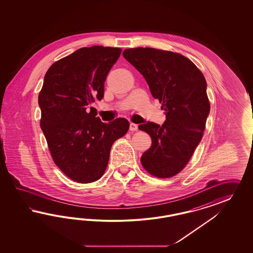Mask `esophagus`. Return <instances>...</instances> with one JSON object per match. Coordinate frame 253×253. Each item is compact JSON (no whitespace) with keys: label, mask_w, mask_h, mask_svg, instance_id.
<instances>
[{"label":"esophagus","mask_w":253,"mask_h":253,"mask_svg":"<svg viewBox=\"0 0 253 253\" xmlns=\"http://www.w3.org/2000/svg\"><path fill=\"white\" fill-rule=\"evenodd\" d=\"M138 125L135 123H130V130H137Z\"/></svg>","instance_id":"34e87169"}]
</instances>
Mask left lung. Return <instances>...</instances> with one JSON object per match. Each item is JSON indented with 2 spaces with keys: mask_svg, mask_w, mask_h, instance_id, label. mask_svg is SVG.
<instances>
[{
  "mask_svg": "<svg viewBox=\"0 0 253 253\" xmlns=\"http://www.w3.org/2000/svg\"><path fill=\"white\" fill-rule=\"evenodd\" d=\"M123 54L146 79L166 115L161 126L149 122L139 125L152 139L141 163L154 176H174L191 159L205 130L211 107L206 80L182 54L143 47L126 49Z\"/></svg>",
  "mask_w": 253,
  "mask_h": 253,
  "instance_id": "obj_1",
  "label": "left lung"
}]
</instances>
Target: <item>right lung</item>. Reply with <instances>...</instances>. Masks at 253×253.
Returning a JSON list of instances; mask_svg holds the SVG:
<instances>
[{"label": "right lung", "instance_id": "obj_1", "mask_svg": "<svg viewBox=\"0 0 253 253\" xmlns=\"http://www.w3.org/2000/svg\"><path fill=\"white\" fill-rule=\"evenodd\" d=\"M121 53L120 48L84 47L54 63L44 76L41 128L54 163L78 183L102 177L113 143L129 130L124 118L102 123L93 107L87 111L104 97L105 81Z\"/></svg>", "mask_w": 253, "mask_h": 253}]
</instances>
